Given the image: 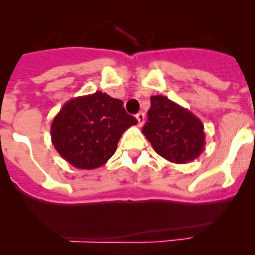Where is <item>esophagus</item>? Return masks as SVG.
Listing matches in <instances>:
<instances>
[{
	"instance_id": "1",
	"label": "esophagus",
	"mask_w": 255,
	"mask_h": 255,
	"mask_svg": "<svg viewBox=\"0 0 255 255\" xmlns=\"http://www.w3.org/2000/svg\"><path fill=\"white\" fill-rule=\"evenodd\" d=\"M136 120H138V125L139 126H143L144 121H145V116H144L143 112H139V114L136 115Z\"/></svg>"
}]
</instances>
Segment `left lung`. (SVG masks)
I'll return each instance as SVG.
<instances>
[{"label": "left lung", "mask_w": 255, "mask_h": 255, "mask_svg": "<svg viewBox=\"0 0 255 255\" xmlns=\"http://www.w3.org/2000/svg\"><path fill=\"white\" fill-rule=\"evenodd\" d=\"M141 132L155 152L173 163L198 158L206 145L203 123L164 96L150 97L148 121Z\"/></svg>", "instance_id": "obj_1"}]
</instances>
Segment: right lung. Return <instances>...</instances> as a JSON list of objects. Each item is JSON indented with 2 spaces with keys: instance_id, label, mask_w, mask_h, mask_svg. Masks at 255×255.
<instances>
[{
  "instance_id": "obj_1",
  "label": "right lung",
  "mask_w": 255,
  "mask_h": 255,
  "mask_svg": "<svg viewBox=\"0 0 255 255\" xmlns=\"http://www.w3.org/2000/svg\"><path fill=\"white\" fill-rule=\"evenodd\" d=\"M136 123L123 101L96 92L65 103L52 121V144L74 167L93 170L111 158L121 135Z\"/></svg>"
}]
</instances>
